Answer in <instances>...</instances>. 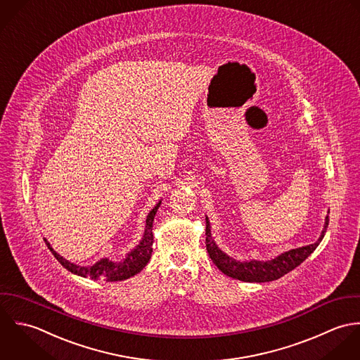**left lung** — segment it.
Returning <instances> with one entry per match:
<instances>
[{
	"instance_id": "1",
	"label": "left lung",
	"mask_w": 360,
	"mask_h": 360,
	"mask_svg": "<svg viewBox=\"0 0 360 360\" xmlns=\"http://www.w3.org/2000/svg\"><path fill=\"white\" fill-rule=\"evenodd\" d=\"M327 226H328V214L326 217L323 231L314 243L290 249L271 260L252 259V260L240 262L231 257L229 255H226L218 248L214 238L212 236V226H210L209 217L206 216V235H207L206 246H207L210 259L225 276L243 283H269V281L281 278L283 276L296 269L300 263H303L323 240Z\"/></svg>"
}]
</instances>
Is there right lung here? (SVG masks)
Returning a JSON list of instances; mask_svg holds the SVG:
<instances>
[{"instance_id": "right-lung-1", "label": "right lung", "mask_w": 360, "mask_h": 360, "mask_svg": "<svg viewBox=\"0 0 360 360\" xmlns=\"http://www.w3.org/2000/svg\"><path fill=\"white\" fill-rule=\"evenodd\" d=\"M161 205V200L151 209V212L146 217V226H144V233L141 239V242L129 252L127 253L125 259L121 262H112L107 257L100 259L96 262L93 266H79L71 263L70 260L64 259L61 255H58L50 242L44 239L47 248L51 250L54 257L72 274H76L79 277H87L91 280H104L107 283H115V281H124L128 280L138 273H141L144 269V266L148 263L153 252V221L154 217L157 214V210Z\"/></svg>"}]
</instances>
